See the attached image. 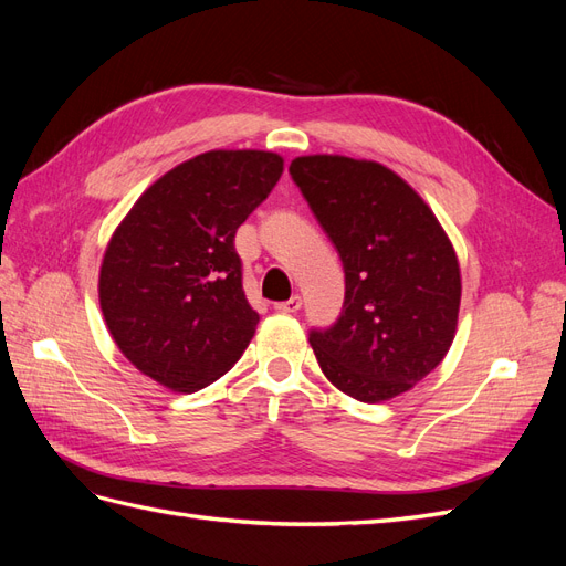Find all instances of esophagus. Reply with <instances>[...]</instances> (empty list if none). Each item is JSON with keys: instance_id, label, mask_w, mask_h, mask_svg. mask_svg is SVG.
Instances as JSON below:
<instances>
[{"instance_id": "34e87169", "label": "esophagus", "mask_w": 566, "mask_h": 566, "mask_svg": "<svg viewBox=\"0 0 566 566\" xmlns=\"http://www.w3.org/2000/svg\"><path fill=\"white\" fill-rule=\"evenodd\" d=\"M300 306H302V297L293 295V297L285 300V302L273 304V310L281 312V314H295V312H300Z\"/></svg>"}]
</instances>
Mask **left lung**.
<instances>
[{
	"label": "left lung",
	"instance_id": "left-lung-1",
	"mask_svg": "<svg viewBox=\"0 0 566 566\" xmlns=\"http://www.w3.org/2000/svg\"><path fill=\"white\" fill-rule=\"evenodd\" d=\"M290 175L345 266V306L312 331L316 361L339 391L389 401L449 354L460 264L439 219L410 184L375 160L300 156Z\"/></svg>",
	"mask_w": 566,
	"mask_h": 566
}]
</instances>
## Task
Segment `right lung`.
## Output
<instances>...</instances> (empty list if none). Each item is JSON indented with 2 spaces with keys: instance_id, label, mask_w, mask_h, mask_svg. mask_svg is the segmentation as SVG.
<instances>
[{
  "instance_id": "add662e5",
  "label": "right lung",
  "mask_w": 566,
  "mask_h": 566,
  "mask_svg": "<svg viewBox=\"0 0 566 566\" xmlns=\"http://www.w3.org/2000/svg\"><path fill=\"white\" fill-rule=\"evenodd\" d=\"M283 175L271 150H208L153 181L113 231L98 302L127 361L191 394L229 373L256 314L243 293L238 227Z\"/></svg>"
}]
</instances>
